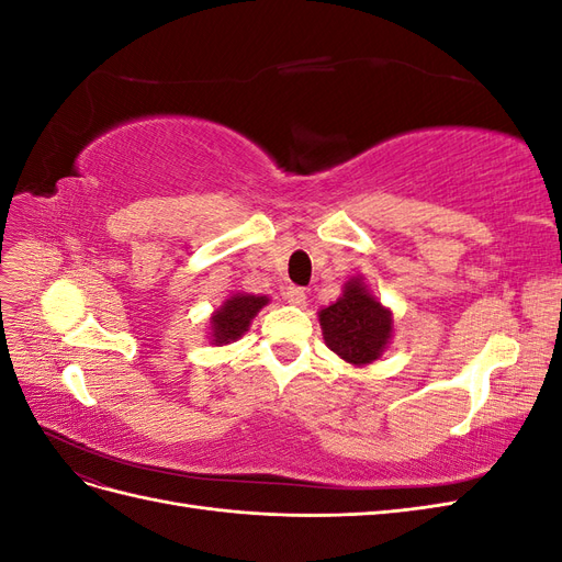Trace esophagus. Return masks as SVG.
<instances>
[{
    "label": "esophagus",
    "instance_id": "1",
    "mask_svg": "<svg viewBox=\"0 0 562 562\" xmlns=\"http://www.w3.org/2000/svg\"><path fill=\"white\" fill-rule=\"evenodd\" d=\"M283 297L285 302L295 304V307H304V304H307V293H304V288H297V285H288Z\"/></svg>",
    "mask_w": 562,
    "mask_h": 562
}]
</instances>
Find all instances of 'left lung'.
Returning a JSON list of instances; mask_svg holds the SVG:
<instances>
[{
	"mask_svg": "<svg viewBox=\"0 0 562 562\" xmlns=\"http://www.w3.org/2000/svg\"><path fill=\"white\" fill-rule=\"evenodd\" d=\"M318 321L328 349L353 366L378 361L394 330L391 312L356 277L345 283L342 297L318 312Z\"/></svg>",
	"mask_w": 562,
	"mask_h": 562,
	"instance_id": "8db88e82",
	"label": "left lung"
}]
</instances>
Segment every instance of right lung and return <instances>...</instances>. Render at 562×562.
I'll list each match as a JSON object with an SVG mask.
<instances>
[{
  "label": "right lung",
  "mask_w": 562,
  "mask_h": 562,
  "mask_svg": "<svg viewBox=\"0 0 562 562\" xmlns=\"http://www.w3.org/2000/svg\"><path fill=\"white\" fill-rule=\"evenodd\" d=\"M269 297L265 295H248V293H234L229 300L223 302V307L215 310L211 316V345H229L239 339L250 321L255 318Z\"/></svg>",
  "instance_id": "obj_1"
}]
</instances>
